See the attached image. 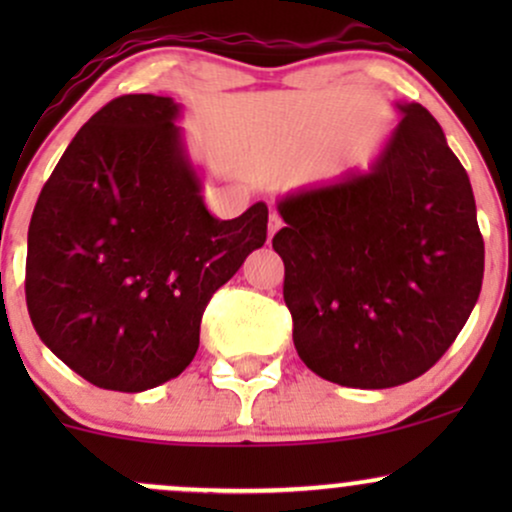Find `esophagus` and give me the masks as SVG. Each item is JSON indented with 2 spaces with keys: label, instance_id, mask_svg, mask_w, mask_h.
Here are the masks:
<instances>
[{
  "label": "esophagus",
  "instance_id": "esophagus-1",
  "mask_svg": "<svg viewBox=\"0 0 512 512\" xmlns=\"http://www.w3.org/2000/svg\"><path fill=\"white\" fill-rule=\"evenodd\" d=\"M281 226H284V219H281L276 211H272V214H269V240L274 238L276 231H281Z\"/></svg>",
  "mask_w": 512,
  "mask_h": 512
}]
</instances>
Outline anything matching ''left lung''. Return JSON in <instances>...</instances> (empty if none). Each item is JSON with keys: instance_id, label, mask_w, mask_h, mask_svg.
Instances as JSON below:
<instances>
[{"instance_id": "obj_1", "label": "left lung", "mask_w": 512, "mask_h": 512, "mask_svg": "<svg viewBox=\"0 0 512 512\" xmlns=\"http://www.w3.org/2000/svg\"><path fill=\"white\" fill-rule=\"evenodd\" d=\"M368 173L279 202L293 344L313 373L361 390L404 385L438 361L472 313L484 238L467 170L424 105Z\"/></svg>"}]
</instances>
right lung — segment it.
I'll list each match as a JSON object with an SVG mask.
<instances>
[{
  "label": "right lung",
  "instance_id": "right-lung-1",
  "mask_svg": "<svg viewBox=\"0 0 512 512\" xmlns=\"http://www.w3.org/2000/svg\"><path fill=\"white\" fill-rule=\"evenodd\" d=\"M129 93L76 132L35 202L26 303L45 346L103 390L142 392L190 366L207 303L267 240L264 202L221 221L175 125Z\"/></svg>",
  "mask_w": 512,
  "mask_h": 512
}]
</instances>
